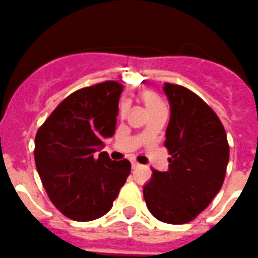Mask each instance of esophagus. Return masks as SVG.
<instances>
[{
	"label": "esophagus",
	"instance_id": "34e87169",
	"mask_svg": "<svg viewBox=\"0 0 258 258\" xmlns=\"http://www.w3.org/2000/svg\"><path fill=\"white\" fill-rule=\"evenodd\" d=\"M139 166H141V164H139L138 162H137V161H132V168H133V170H136V168H138Z\"/></svg>",
	"mask_w": 258,
	"mask_h": 258
}]
</instances>
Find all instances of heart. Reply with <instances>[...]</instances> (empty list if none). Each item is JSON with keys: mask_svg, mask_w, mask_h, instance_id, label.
Returning <instances> with one entry per match:
<instances>
[{"mask_svg": "<svg viewBox=\"0 0 258 258\" xmlns=\"http://www.w3.org/2000/svg\"><path fill=\"white\" fill-rule=\"evenodd\" d=\"M141 99H142V101L144 102V105H146V107L148 109V111L151 112V114H152V112L156 111V110L163 107V104H162L161 100H159L158 96H157L153 91H151V90L142 91ZM126 110H127V102L122 101L121 104H120V107H119L120 115L122 116V115L125 114V111H126Z\"/></svg>", "mask_w": 258, "mask_h": 258, "instance_id": "obj_1", "label": "heart"}]
</instances>
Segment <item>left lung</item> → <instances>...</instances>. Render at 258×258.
<instances>
[{"mask_svg":"<svg viewBox=\"0 0 258 258\" xmlns=\"http://www.w3.org/2000/svg\"><path fill=\"white\" fill-rule=\"evenodd\" d=\"M171 106L164 147L168 171L153 170L143 187L147 208L168 224H185L208 208L222 187L229 161V144L214 110L195 92L166 82Z\"/></svg>","mask_w":258,"mask_h":258,"instance_id":"obj_1","label":"left lung"}]
</instances>
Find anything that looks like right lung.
<instances>
[{
    "mask_svg": "<svg viewBox=\"0 0 258 258\" xmlns=\"http://www.w3.org/2000/svg\"><path fill=\"white\" fill-rule=\"evenodd\" d=\"M121 83L105 81L66 97L38 129L36 170L53 205L67 218L90 222L106 214L131 173L127 159L96 157L115 133Z\"/></svg>",
    "mask_w": 258,
    "mask_h": 258,
    "instance_id": "1",
    "label": "right lung"
}]
</instances>
